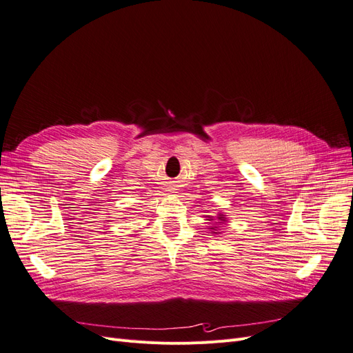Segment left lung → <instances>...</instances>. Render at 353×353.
<instances>
[{
	"instance_id": "8db88e82",
	"label": "left lung",
	"mask_w": 353,
	"mask_h": 353,
	"mask_svg": "<svg viewBox=\"0 0 353 353\" xmlns=\"http://www.w3.org/2000/svg\"><path fill=\"white\" fill-rule=\"evenodd\" d=\"M219 219H221V220H223V217H221V214H220V217H219ZM210 229H213V230H214L216 228H210Z\"/></svg>"
}]
</instances>
